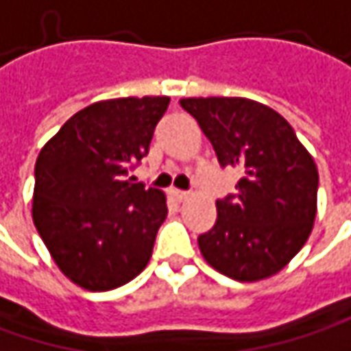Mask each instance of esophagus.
<instances>
[{
	"mask_svg": "<svg viewBox=\"0 0 351 351\" xmlns=\"http://www.w3.org/2000/svg\"><path fill=\"white\" fill-rule=\"evenodd\" d=\"M169 193L173 195V199H176V202H184V199H187V197H189V191H184V189H176V187H173V189H169Z\"/></svg>",
	"mask_w": 351,
	"mask_h": 351,
	"instance_id": "obj_1",
	"label": "esophagus"
}]
</instances>
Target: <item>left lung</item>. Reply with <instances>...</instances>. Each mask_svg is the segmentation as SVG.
Returning <instances> with one entry per match:
<instances>
[{"instance_id": "1", "label": "left lung", "mask_w": 351, "mask_h": 351, "mask_svg": "<svg viewBox=\"0 0 351 351\" xmlns=\"http://www.w3.org/2000/svg\"><path fill=\"white\" fill-rule=\"evenodd\" d=\"M215 149L241 167L235 193L217 199L213 229L197 237L205 261L241 282L267 278L302 249L316 217L318 169L289 122L249 98L180 100Z\"/></svg>"}]
</instances>
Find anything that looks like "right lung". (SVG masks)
Wrapping results in <instances>:
<instances>
[{
    "label": "right lung",
    "instance_id": "1",
    "mask_svg": "<svg viewBox=\"0 0 351 351\" xmlns=\"http://www.w3.org/2000/svg\"><path fill=\"white\" fill-rule=\"evenodd\" d=\"M167 104V97L95 102L39 152L33 221L59 269L82 289H118L148 265L166 197L128 176L148 156Z\"/></svg>",
    "mask_w": 351,
    "mask_h": 351
}]
</instances>
